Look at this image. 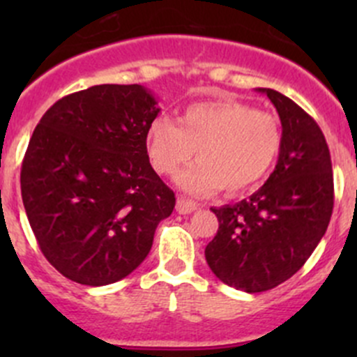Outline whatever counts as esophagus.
<instances>
[{
  "label": "esophagus",
  "instance_id": "1",
  "mask_svg": "<svg viewBox=\"0 0 357 357\" xmlns=\"http://www.w3.org/2000/svg\"><path fill=\"white\" fill-rule=\"evenodd\" d=\"M199 208V205L195 204V202L188 200V199H178L176 202V211L179 212V214H192L193 211H197Z\"/></svg>",
  "mask_w": 357,
  "mask_h": 357
}]
</instances>
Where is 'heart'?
Listing matches in <instances>:
<instances>
[{
	"mask_svg": "<svg viewBox=\"0 0 357 357\" xmlns=\"http://www.w3.org/2000/svg\"><path fill=\"white\" fill-rule=\"evenodd\" d=\"M280 149L276 117L242 102L193 103L178 122L160 115L146 131V152L160 174H174L197 150L199 160L176 176L179 188L195 197L221 186L226 193L254 188L269 174Z\"/></svg>",
	"mask_w": 357,
	"mask_h": 357,
	"instance_id": "b5f03b06",
	"label": "heart"
}]
</instances>
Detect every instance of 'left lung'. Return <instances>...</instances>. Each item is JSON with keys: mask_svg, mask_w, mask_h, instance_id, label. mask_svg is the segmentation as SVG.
I'll use <instances>...</instances> for the list:
<instances>
[{"mask_svg": "<svg viewBox=\"0 0 357 357\" xmlns=\"http://www.w3.org/2000/svg\"><path fill=\"white\" fill-rule=\"evenodd\" d=\"M255 91L271 100L282 121L278 162L248 199L212 207L219 229L205 247L212 273L247 294L294 276L321 242L333 211L332 160L319 126L282 93Z\"/></svg>", "mask_w": 357, "mask_h": 357, "instance_id": "left-lung-1", "label": "left lung"}]
</instances>
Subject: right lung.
I'll return each instance as SVG.
<instances>
[{
    "label": "right lung",
    "instance_id": "right-lung-1",
    "mask_svg": "<svg viewBox=\"0 0 357 357\" xmlns=\"http://www.w3.org/2000/svg\"><path fill=\"white\" fill-rule=\"evenodd\" d=\"M158 102L142 84H98L50 107L20 172L22 200L39 248L75 283L102 287L149 255L174 192L158 178L146 131Z\"/></svg>",
    "mask_w": 357,
    "mask_h": 357
}]
</instances>
